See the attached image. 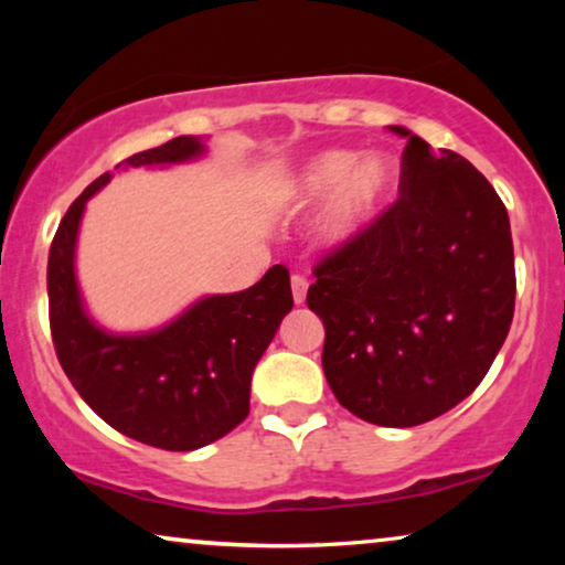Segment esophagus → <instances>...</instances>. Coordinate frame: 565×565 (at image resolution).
<instances>
[{"label": "esophagus", "mask_w": 565, "mask_h": 565, "mask_svg": "<svg viewBox=\"0 0 565 565\" xmlns=\"http://www.w3.org/2000/svg\"><path fill=\"white\" fill-rule=\"evenodd\" d=\"M290 288H292V300H296V306H303L306 303V292H308L306 277L303 275H292Z\"/></svg>", "instance_id": "obj_1"}]
</instances>
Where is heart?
I'll return each instance as SVG.
<instances>
[{
    "label": "heart",
    "mask_w": 565,
    "mask_h": 565,
    "mask_svg": "<svg viewBox=\"0 0 565 565\" xmlns=\"http://www.w3.org/2000/svg\"><path fill=\"white\" fill-rule=\"evenodd\" d=\"M393 182V169L381 157H362L347 149L313 153L285 177L277 198L290 211L327 198L316 221V236L327 246H347L375 221Z\"/></svg>",
    "instance_id": "heart-1"
}]
</instances>
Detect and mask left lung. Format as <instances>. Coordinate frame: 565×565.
<instances>
[{
	"label": "left lung",
	"instance_id": "left-lung-1",
	"mask_svg": "<svg viewBox=\"0 0 565 565\" xmlns=\"http://www.w3.org/2000/svg\"><path fill=\"white\" fill-rule=\"evenodd\" d=\"M398 200L313 269L308 308L339 404L377 427L450 412L489 373L514 316V246L489 180L404 126Z\"/></svg>",
	"mask_w": 565,
	"mask_h": 565
}]
</instances>
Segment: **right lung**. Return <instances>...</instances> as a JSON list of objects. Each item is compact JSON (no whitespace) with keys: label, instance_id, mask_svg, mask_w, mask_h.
<instances>
[{"label":"right lung","instance_id":"1","mask_svg":"<svg viewBox=\"0 0 565 565\" xmlns=\"http://www.w3.org/2000/svg\"><path fill=\"white\" fill-rule=\"evenodd\" d=\"M203 138L180 136L134 153L115 169L172 167L200 159ZM97 177L58 223L49 254L51 334L79 396L120 435L188 452L228 435L249 414L252 373L292 308L282 265L242 292L205 296L161 329L113 334L89 319L76 282V236L87 200L110 182Z\"/></svg>","mask_w":565,"mask_h":565}]
</instances>
